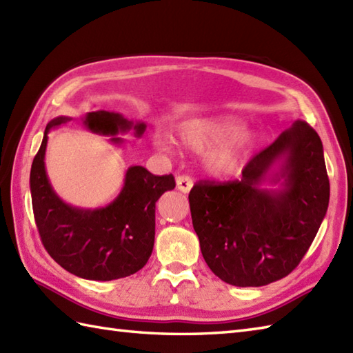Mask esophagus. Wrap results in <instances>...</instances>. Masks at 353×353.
<instances>
[{"label": "esophagus", "mask_w": 353, "mask_h": 353, "mask_svg": "<svg viewBox=\"0 0 353 353\" xmlns=\"http://www.w3.org/2000/svg\"><path fill=\"white\" fill-rule=\"evenodd\" d=\"M176 185H177V190L182 191V192H190L192 188V179L190 176H177L176 177Z\"/></svg>", "instance_id": "obj_1"}]
</instances>
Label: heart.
Returning <instances> with one entry per match:
<instances>
[{"mask_svg": "<svg viewBox=\"0 0 353 353\" xmlns=\"http://www.w3.org/2000/svg\"><path fill=\"white\" fill-rule=\"evenodd\" d=\"M179 144L190 152H203V167L215 177H228L241 167L250 153L256 133L249 127H239V119L228 114L199 115L186 118L172 127ZM154 145L171 152L172 141L156 134Z\"/></svg>", "mask_w": 353, "mask_h": 353, "instance_id": "heart-1", "label": "heart"}]
</instances>
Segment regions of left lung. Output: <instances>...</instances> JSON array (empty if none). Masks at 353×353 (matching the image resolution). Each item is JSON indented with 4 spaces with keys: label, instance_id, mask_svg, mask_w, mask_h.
<instances>
[{
    "label": "left lung",
    "instance_id": "8db88e82",
    "mask_svg": "<svg viewBox=\"0 0 353 353\" xmlns=\"http://www.w3.org/2000/svg\"><path fill=\"white\" fill-rule=\"evenodd\" d=\"M188 199L201 254L215 276L235 287L279 281L302 261L327 211L323 144L299 119L245 165L241 181L199 182Z\"/></svg>",
    "mask_w": 353,
    "mask_h": 353
}]
</instances>
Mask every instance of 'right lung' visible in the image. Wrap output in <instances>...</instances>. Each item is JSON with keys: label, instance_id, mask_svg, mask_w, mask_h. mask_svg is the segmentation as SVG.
<instances>
[{"label": "right lung", "instance_id": "add662e5", "mask_svg": "<svg viewBox=\"0 0 353 353\" xmlns=\"http://www.w3.org/2000/svg\"><path fill=\"white\" fill-rule=\"evenodd\" d=\"M70 117H57L47 124L39 152L30 171V191L37 230L50 256L66 272L89 281H114L137 273L147 264L154 245L156 201L174 190V177L154 176L141 165L125 171L124 185L108 206L85 209L66 203L52 190L45 170L48 132L66 124ZM83 124L92 133L123 144L118 133L133 129L141 138L145 123L129 121L108 110L89 112Z\"/></svg>", "mask_w": 353, "mask_h": 353}]
</instances>
